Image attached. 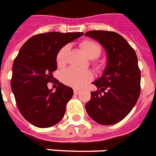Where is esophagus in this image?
Returning <instances> with one entry per match:
<instances>
[{"mask_svg":"<svg viewBox=\"0 0 156 156\" xmlns=\"http://www.w3.org/2000/svg\"><path fill=\"white\" fill-rule=\"evenodd\" d=\"M79 92H80V89H78V88H74V89H73V93H74V94H78Z\"/></svg>","mask_w":156,"mask_h":156,"instance_id":"esophagus-1","label":"esophagus"}]
</instances>
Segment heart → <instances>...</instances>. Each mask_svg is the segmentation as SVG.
<instances>
[{
    "mask_svg": "<svg viewBox=\"0 0 156 156\" xmlns=\"http://www.w3.org/2000/svg\"><path fill=\"white\" fill-rule=\"evenodd\" d=\"M80 48L90 59H95L100 56L101 48L99 44L93 40H84L80 43ZM69 53V46L62 47L56 55V63L58 68H63L67 63V55ZM93 65L99 69L101 65L93 60ZM93 73L88 70L79 71L73 69H69L61 74V80L63 83L70 87L80 88L93 79Z\"/></svg>",
    "mask_w": 156,
    "mask_h": 156,
    "instance_id": "obj_1",
    "label": "heart"
}]
</instances>
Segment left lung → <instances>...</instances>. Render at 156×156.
<instances>
[{
  "instance_id": "8db88e82",
  "label": "left lung",
  "mask_w": 156,
  "mask_h": 156,
  "mask_svg": "<svg viewBox=\"0 0 156 156\" xmlns=\"http://www.w3.org/2000/svg\"><path fill=\"white\" fill-rule=\"evenodd\" d=\"M85 35L98 41L107 55L104 72L93 83L98 89L91 92L86 111L98 124L113 125L130 113L139 98L140 71L136 54L116 32L91 30Z\"/></svg>"
}]
</instances>
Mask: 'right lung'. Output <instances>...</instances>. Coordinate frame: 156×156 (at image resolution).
<instances>
[{"instance_id": "add662e5", "label": "right lung", "mask_w": 156, "mask_h": 156, "mask_svg": "<svg viewBox=\"0 0 156 156\" xmlns=\"http://www.w3.org/2000/svg\"><path fill=\"white\" fill-rule=\"evenodd\" d=\"M83 32H49L34 35L22 45L12 66L11 89L20 112L32 125L53 126L62 120L73 95L72 87L58 83L55 92L48 88L57 69L56 55Z\"/></svg>"}]
</instances>
